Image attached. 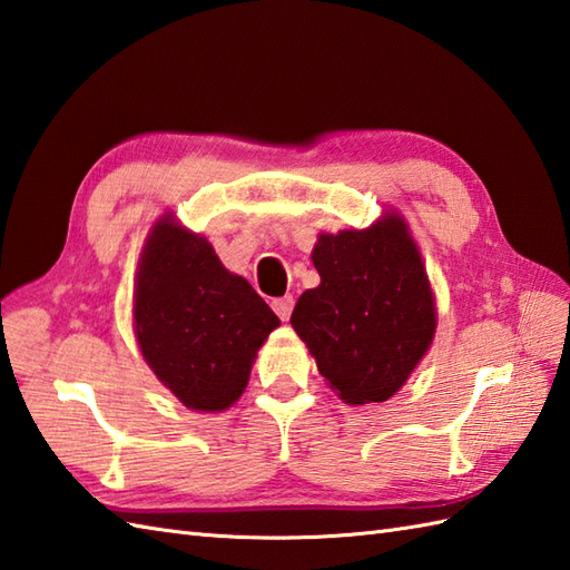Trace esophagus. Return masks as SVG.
<instances>
[{"mask_svg":"<svg viewBox=\"0 0 570 570\" xmlns=\"http://www.w3.org/2000/svg\"><path fill=\"white\" fill-rule=\"evenodd\" d=\"M293 307H295V299L293 297H281V299H273V312L283 318V322H287L289 314H293Z\"/></svg>","mask_w":570,"mask_h":570,"instance_id":"esophagus-1","label":"esophagus"}]
</instances>
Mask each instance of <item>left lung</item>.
Instances as JSON below:
<instances>
[{
	"label": "left lung",
	"mask_w": 570,
	"mask_h": 570,
	"mask_svg": "<svg viewBox=\"0 0 570 570\" xmlns=\"http://www.w3.org/2000/svg\"><path fill=\"white\" fill-rule=\"evenodd\" d=\"M322 283L289 324L345 404L394 396L435 336L438 312L409 225L386 213L367 229L318 234L312 252Z\"/></svg>",
	"instance_id": "obj_1"
}]
</instances>
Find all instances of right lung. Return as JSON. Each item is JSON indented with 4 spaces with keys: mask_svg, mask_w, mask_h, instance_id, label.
Here are the masks:
<instances>
[{
    "mask_svg": "<svg viewBox=\"0 0 570 570\" xmlns=\"http://www.w3.org/2000/svg\"><path fill=\"white\" fill-rule=\"evenodd\" d=\"M135 336L180 404L215 413L237 401L254 357L281 318L242 275L222 266L200 234L164 215L137 266Z\"/></svg>",
    "mask_w": 570,
    "mask_h": 570,
    "instance_id": "right-lung-1",
    "label": "right lung"
}]
</instances>
